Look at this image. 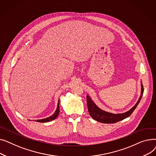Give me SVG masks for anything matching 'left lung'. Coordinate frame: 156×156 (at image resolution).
Listing matches in <instances>:
<instances>
[{"instance_id": "left-lung-1", "label": "left lung", "mask_w": 156, "mask_h": 156, "mask_svg": "<svg viewBox=\"0 0 156 156\" xmlns=\"http://www.w3.org/2000/svg\"><path fill=\"white\" fill-rule=\"evenodd\" d=\"M141 87H142L141 95L140 96V98H139L138 101L136 103V104L130 110L122 114H112V113L106 112L101 109L95 104V103L92 101V99L90 98V97L87 95V107H88V112L90 114L91 117L94 119L99 121L100 122H102V123H114V122H118L121 120H122L129 117L131 114H132L133 111L135 109L136 106L138 105V104H139V102H140L142 99V97L144 93V87L142 82H141Z\"/></svg>"}]
</instances>
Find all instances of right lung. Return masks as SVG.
Wrapping results in <instances>:
<instances>
[{"instance_id": "right-lung-1", "label": "right lung", "mask_w": 156, "mask_h": 156, "mask_svg": "<svg viewBox=\"0 0 156 156\" xmlns=\"http://www.w3.org/2000/svg\"><path fill=\"white\" fill-rule=\"evenodd\" d=\"M59 113V102H58V105H57V108L56 111H55V112L52 114V116H49V117H48V118H44V119H38V120H37V122H48V121H50L54 120V119H55L57 116H58Z\"/></svg>"}]
</instances>
